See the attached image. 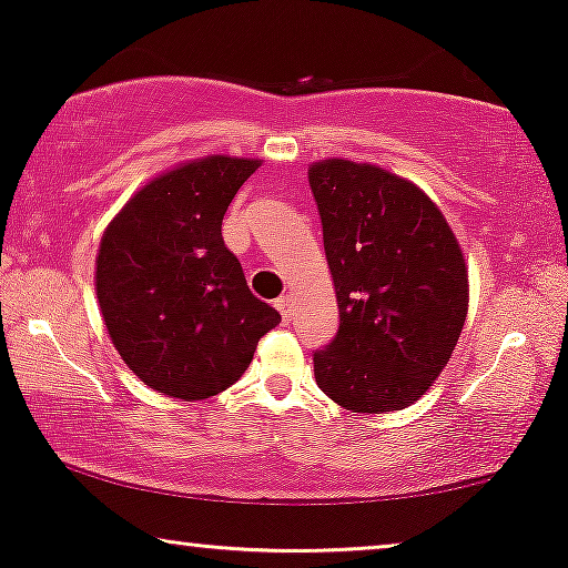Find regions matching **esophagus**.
Wrapping results in <instances>:
<instances>
[{
  "mask_svg": "<svg viewBox=\"0 0 568 568\" xmlns=\"http://www.w3.org/2000/svg\"><path fill=\"white\" fill-rule=\"evenodd\" d=\"M274 305H276V310H278V313H282V317H284V321H290V313H292V294H282V297H278L276 302H274Z\"/></svg>",
  "mask_w": 568,
  "mask_h": 568,
  "instance_id": "obj_1",
  "label": "esophagus"
}]
</instances>
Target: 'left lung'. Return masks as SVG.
<instances>
[{"instance_id":"obj_1","label":"left lung","mask_w":568,"mask_h":568,"mask_svg":"<svg viewBox=\"0 0 568 568\" xmlns=\"http://www.w3.org/2000/svg\"><path fill=\"white\" fill-rule=\"evenodd\" d=\"M338 333L313 354L315 383L352 414L400 410L447 367L468 315V268L437 204L377 165L310 168Z\"/></svg>"}]
</instances>
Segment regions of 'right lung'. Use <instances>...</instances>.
<instances>
[{"mask_svg":"<svg viewBox=\"0 0 568 568\" xmlns=\"http://www.w3.org/2000/svg\"><path fill=\"white\" fill-rule=\"evenodd\" d=\"M261 160L212 154L152 178L100 240L95 292L126 367L170 398L227 390L282 323L247 290L222 220Z\"/></svg>","mask_w":568,"mask_h":568,"instance_id":"obj_1","label":"right lung"}]
</instances>
